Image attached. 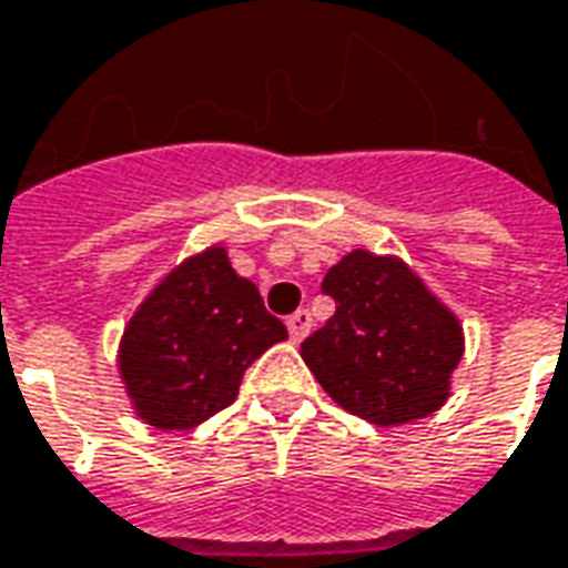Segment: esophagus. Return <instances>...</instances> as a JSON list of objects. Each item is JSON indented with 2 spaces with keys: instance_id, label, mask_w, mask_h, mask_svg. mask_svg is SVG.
I'll return each instance as SVG.
<instances>
[{
  "instance_id": "obj_1",
  "label": "esophagus",
  "mask_w": 568,
  "mask_h": 568,
  "mask_svg": "<svg viewBox=\"0 0 568 568\" xmlns=\"http://www.w3.org/2000/svg\"><path fill=\"white\" fill-rule=\"evenodd\" d=\"M285 325H288V335H292V341H304L307 335H311V313L307 311H295L288 320H285Z\"/></svg>"
}]
</instances>
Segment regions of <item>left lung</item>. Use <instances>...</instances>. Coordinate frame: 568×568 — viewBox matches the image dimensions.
I'll use <instances>...</instances> for the list:
<instances>
[{
	"instance_id": "1",
	"label": "left lung",
	"mask_w": 568,
	"mask_h": 568,
	"mask_svg": "<svg viewBox=\"0 0 568 568\" xmlns=\"http://www.w3.org/2000/svg\"><path fill=\"white\" fill-rule=\"evenodd\" d=\"M335 316L301 344L323 390L372 424L427 418L446 403L464 335L399 257L356 248L325 273Z\"/></svg>"
}]
</instances>
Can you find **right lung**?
I'll return each instance as SVG.
<instances>
[{
    "instance_id": "1",
    "label": "right lung",
    "mask_w": 568,
    "mask_h": 568,
    "mask_svg": "<svg viewBox=\"0 0 568 568\" xmlns=\"http://www.w3.org/2000/svg\"><path fill=\"white\" fill-rule=\"evenodd\" d=\"M285 338L257 285L236 276L224 248H209L138 307L119 344V372L146 424L187 430L227 408L245 368Z\"/></svg>"
}]
</instances>
